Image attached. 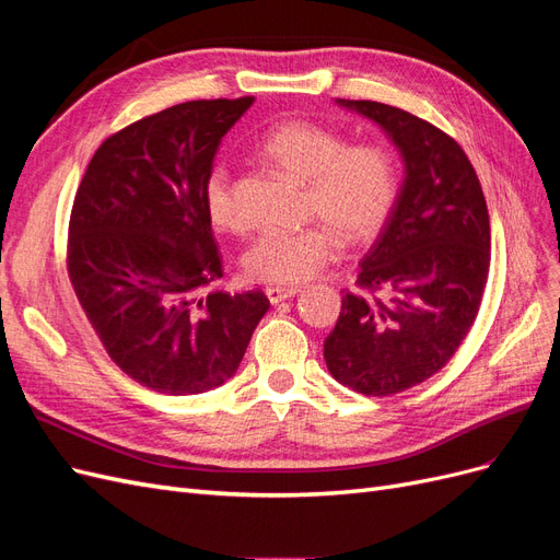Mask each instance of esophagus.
Masks as SVG:
<instances>
[{"label": "esophagus", "instance_id": "1", "mask_svg": "<svg viewBox=\"0 0 560 560\" xmlns=\"http://www.w3.org/2000/svg\"><path fill=\"white\" fill-rule=\"evenodd\" d=\"M299 292H301L299 287H268L266 296H268L270 303H280V301H287V299L296 296Z\"/></svg>", "mask_w": 560, "mask_h": 560}]
</instances>
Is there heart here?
Listing matches in <instances>:
<instances>
[{"instance_id":"obj_1","label":"heart","mask_w":560,"mask_h":560,"mask_svg":"<svg viewBox=\"0 0 560 560\" xmlns=\"http://www.w3.org/2000/svg\"><path fill=\"white\" fill-rule=\"evenodd\" d=\"M259 154L290 177L306 182V214L319 222L299 231H266L254 241L243 268L268 284H301L315 278L341 252V235L371 243L383 233L399 200L397 163L378 144H352L341 132L313 121H284L270 128ZM202 206L217 229H241L233 175L214 163L202 177Z\"/></svg>"}]
</instances>
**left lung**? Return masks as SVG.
Listing matches in <instances>:
<instances>
[{"label": "left lung", "mask_w": 560, "mask_h": 560, "mask_svg": "<svg viewBox=\"0 0 560 560\" xmlns=\"http://www.w3.org/2000/svg\"><path fill=\"white\" fill-rule=\"evenodd\" d=\"M336 103L378 124L404 161L393 219L360 264L358 287L374 299L346 292L325 338L338 383L387 397L444 369L474 325L490 266L488 208L467 154L444 130L371 100Z\"/></svg>", "instance_id": "1"}]
</instances>
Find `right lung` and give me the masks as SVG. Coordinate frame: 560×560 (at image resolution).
Wrapping results in <instances>:
<instances>
[{
    "label": "right lung",
    "mask_w": 560,
    "mask_h": 560,
    "mask_svg": "<svg viewBox=\"0 0 560 560\" xmlns=\"http://www.w3.org/2000/svg\"><path fill=\"white\" fill-rule=\"evenodd\" d=\"M254 97L194 100L114 132L70 217L67 273L114 364L161 395L226 383L270 308L264 292H208L224 276L202 177Z\"/></svg>",
    "instance_id": "1"
}]
</instances>
